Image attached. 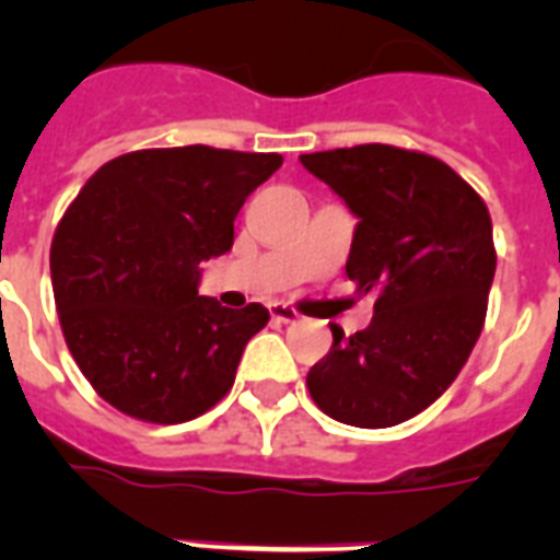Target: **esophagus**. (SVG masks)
I'll return each instance as SVG.
<instances>
[{
	"mask_svg": "<svg viewBox=\"0 0 560 560\" xmlns=\"http://www.w3.org/2000/svg\"><path fill=\"white\" fill-rule=\"evenodd\" d=\"M270 316H272V319H276V323H284V325L296 323V319H299V314H296V311H293V307L279 305V302H276V305H270Z\"/></svg>",
	"mask_w": 560,
	"mask_h": 560,
	"instance_id": "34e87169",
	"label": "esophagus"
}]
</instances>
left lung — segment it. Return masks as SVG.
<instances>
[{
    "label": "left lung",
    "instance_id": "obj_1",
    "mask_svg": "<svg viewBox=\"0 0 560 560\" xmlns=\"http://www.w3.org/2000/svg\"><path fill=\"white\" fill-rule=\"evenodd\" d=\"M358 218L346 272L372 293L369 328L334 346L307 389L325 416L351 427H395L442 395L477 346L494 281L491 214L435 156L358 144L299 156Z\"/></svg>",
    "mask_w": 560,
    "mask_h": 560
}]
</instances>
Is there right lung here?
<instances>
[{
  "instance_id": "1",
  "label": "right lung",
  "mask_w": 560,
  "mask_h": 560,
  "mask_svg": "<svg viewBox=\"0 0 560 560\" xmlns=\"http://www.w3.org/2000/svg\"><path fill=\"white\" fill-rule=\"evenodd\" d=\"M279 153L209 144L101 165L57 223L51 288L66 346L92 389L139 421L183 424L235 383L270 311L197 296L200 261L232 249L244 200Z\"/></svg>"
}]
</instances>
